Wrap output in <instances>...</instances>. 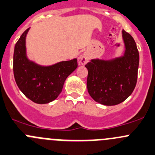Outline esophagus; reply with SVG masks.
Listing matches in <instances>:
<instances>
[{
  "label": "esophagus",
  "instance_id": "obj_1",
  "mask_svg": "<svg viewBox=\"0 0 155 155\" xmlns=\"http://www.w3.org/2000/svg\"><path fill=\"white\" fill-rule=\"evenodd\" d=\"M88 61H89V56H88V54H87L86 53H84L83 54L81 55L80 58H79V63H80V64H82V65L86 64L88 62Z\"/></svg>",
  "mask_w": 155,
  "mask_h": 155
}]
</instances>
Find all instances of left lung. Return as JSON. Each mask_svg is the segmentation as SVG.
Returning a JSON list of instances; mask_svg holds the SVG:
<instances>
[{
    "instance_id": "obj_1",
    "label": "left lung",
    "mask_w": 155,
    "mask_h": 155,
    "mask_svg": "<svg viewBox=\"0 0 155 155\" xmlns=\"http://www.w3.org/2000/svg\"><path fill=\"white\" fill-rule=\"evenodd\" d=\"M125 51L110 60L91 59L88 70L87 88L97 103L107 106L119 104L133 93L137 82L139 54L131 35L123 30Z\"/></svg>"
}]
</instances>
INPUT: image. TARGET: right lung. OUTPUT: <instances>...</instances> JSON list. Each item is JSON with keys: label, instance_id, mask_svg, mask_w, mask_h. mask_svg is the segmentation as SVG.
<instances>
[{"label": "right lung", "instance_id": "add662e5", "mask_svg": "<svg viewBox=\"0 0 155 155\" xmlns=\"http://www.w3.org/2000/svg\"><path fill=\"white\" fill-rule=\"evenodd\" d=\"M27 28L16 42L13 53V74L20 91L36 104H48L62 91L66 79L77 68V59L49 66L36 64L28 58L25 38Z\"/></svg>", "mask_w": 155, "mask_h": 155}]
</instances>
